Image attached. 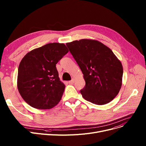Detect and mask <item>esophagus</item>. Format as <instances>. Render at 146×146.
<instances>
[{
	"label": "esophagus",
	"mask_w": 146,
	"mask_h": 146,
	"mask_svg": "<svg viewBox=\"0 0 146 146\" xmlns=\"http://www.w3.org/2000/svg\"><path fill=\"white\" fill-rule=\"evenodd\" d=\"M74 79H72L71 80L68 81V83L70 84H73V83H74Z\"/></svg>",
	"instance_id": "34e87169"
}]
</instances>
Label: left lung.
I'll return each instance as SVG.
<instances>
[{
	"label": "left lung",
	"instance_id": "left-lung-1",
	"mask_svg": "<svg viewBox=\"0 0 146 146\" xmlns=\"http://www.w3.org/2000/svg\"><path fill=\"white\" fill-rule=\"evenodd\" d=\"M83 74V98L96 105L110 102L119 93L123 74L121 61L112 51L96 40L83 39L66 43Z\"/></svg>",
	"mask_w": 146,
	"mask_h": 146
}]
</instances>
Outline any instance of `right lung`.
<instances>
[{
  "mask_svg": "<svg viewBox=\"0 0 146 146\" xmlns=\"http://www.w3.org/2000/svg\"><path fill=\"white\" fill-rule=\"evenodd\" d=\"M68 52L64 44L49 43L22 58L18 67V89L31 106L47 110L60 102L65 85L60 80L56 65Z\"/></svg>",
  "mask_w": 146,
  "mask_h": 146,
  "instance_id": "add662e5",
  "label": "right lung"
}]
</instances>
